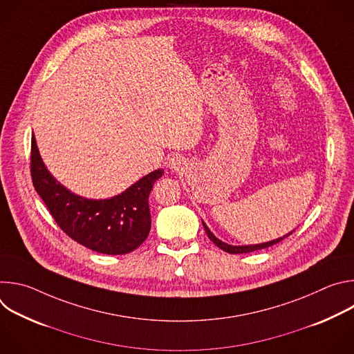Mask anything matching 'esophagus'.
<instances>
[{"instance_id":"esophagus-1","label":"esophagus","mask_w":354,"mask_h":354,"mask_svg":"<svg viewBox=\"0 0 354 354\" xmlns=\"http://www.w3.org/2000/svg\"><path fill=\"white\" fill-rule=\"evenodd\" d=\"M180 167H182V161H180V158L174 157V158L169 161V168H171V169L178 171Z\"/></svg>"}]
</instances>
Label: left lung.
Returning a JSON list of instances; mask_svg holds the SVG:
<instances>
[{"label":"left lung","instance_id":"8db88e82","mask_svg":"<svg viewBox=\"0 0 354 354\" xmlns=\"http://www.w3.org/2000/svg\"><path fill=\"white\" fill-rule=\"evenodd\" d=\"M203 227H205V230H206V234H207V236L220 248V249H223V250H225V252H228V254H248V252H254V250H259V249H265V248H269V246H272V245H276L277 242H280V241H283L284 238H287L288 235H291L292 234V231L291 232H288L287 235H283V236H280V238H277V239H273V241H269V242H263V243H257V245H242V246H236V245H228V243H225V242H223V241H220L210 230H209V227L203 223Z\"/></svg>","mask_w":354,"mask_h":354}]
</instances>
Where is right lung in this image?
<instances>
[{"label": "right lung", "mask_w": 354, "mask_h": 354, "mask_svg": "<svg viewBox=\"0 0 354 354\" xmlns=\"http://www.w3.org/2000/svg\"><path fill=\"white\" fill-rule=\"evenodd\" d=\"M30 174L37 194L70 238L99 254L124 255L138 248L149 234L148 196L164 171L142 176L111 198H85L71 193L47 171L33 136Z\"/></svg>", "instance_id": "right-lung-1"}]
</instances>
